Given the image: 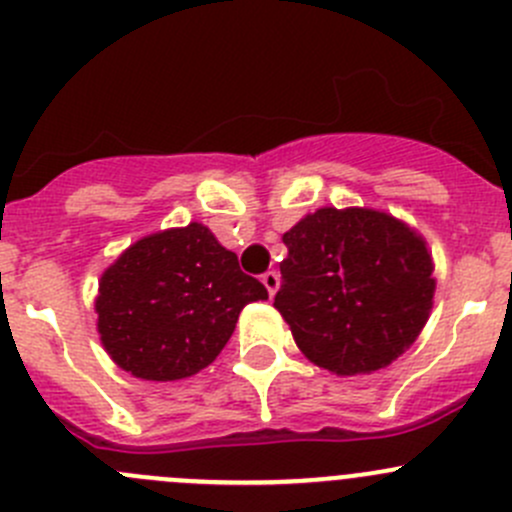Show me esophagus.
<instances>
[{
    "label": "esophagus",
    "instance_id": "1",
    "mask_svg": "<svg viewBox=\"0 0 512 512\" xmlns=\"http://www.w3.org/2000/svg\"><path fill=\"white\" fill-rule=\"evenodd\" d=\"M262 285H265V289H267V292H270V297H272V294H275L277 289H280V285H282L280 272H275V270L265 272V275H262Z\"/></svg>",
    "mask_w": 512,
    "mask_h": 512
}]
</instances>
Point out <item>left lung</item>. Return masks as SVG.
Returning <instances> with one entry per match:
<instances>
[{"instance_id":"obj_1","label":"left lung","mask_w":512,"mask_h":512,"mask_svg":"<svg viewBox=\"0 0 512 512\" xmlns=\"http://www.w3.org/2000/svg\"><path fill=\"white\" fill-rule=\"evenodd\" d=\"M275 309L299 352L337 376L399 359L433 309V255L416 227L376 208H324L282 235Z\"/></svg>"}]
</instances>
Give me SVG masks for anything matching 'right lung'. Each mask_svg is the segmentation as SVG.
I'll return each mask as SVG.
<instances>
[{
    "label": "right lung",
    "mask_w": 512,
    "mask_h": 512,
    "mask_svg": "<svg viewBox=\"0 0 512 512\" xmlns=\"http://www.w3.org/2000/svg\"><path fill=\"white\" fill-rule=\"evenodd\" d=\"M267 289L208 225L151 232L98 280L96 329L116 366L143 381L190 379L213 364L245 304Z\"/></svg>",
    "instance_id": "obj_1"
}]
</instances>
